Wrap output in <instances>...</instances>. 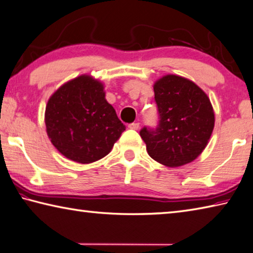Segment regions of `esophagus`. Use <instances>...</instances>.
<instances>
[{
    "instance_id": "34e87169",
    "label": "esophagus",
    "mask_w": 253,
    "mask_h": 253,
    "mask_svg": "<svg viewBox=\"0 0 253 253\" xmlns=\"http://www.w3.org/2000/svg\"><path fill=\"white\" fill-rule=\"evenodd\" d=\"M128 127L130 128V129H134V130H138L139 128V123H131L128 125Z\"/></svg>"
}]
</instances>
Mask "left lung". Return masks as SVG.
I'll use <instances>...</instances> for the list:
<instances>
[{"label":"left lung","instance_id":"obj_1","mask_svg":"<svg viewBox=\"0 0 253 253\" xmlns=\"http://www.w3.org/2000/svg\"><path fill=\"white\" fill-rule=\"evenodd\" d=\"M154 91L158 125L140 130L147 153L167 167L194 162L206 148L214 127L209 97L194 82L171 74L156 82Z\"/></svg>","mask_w":253,"mask_h":253}]
</instances>
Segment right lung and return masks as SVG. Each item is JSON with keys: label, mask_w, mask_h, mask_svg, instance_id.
I'll list each match as a JSON object with an SVG mask.
<instances>
[{"label": "right lung", "mask_w": 253, "mask_h": 253, "mask_svg": "<svg viewBox=\"0 0 253 253\" xmlns=\"http://www.w3.org/2000/svg\"><path fill=\"white\" fill-rule=\"evenodd\" d=\"M45 125L55 148L80 164L108 155L126 129L105 98L103 83L89 75L65 83L50 96Z\"/></svg>", "instance_id": "1"}]
</instances>
